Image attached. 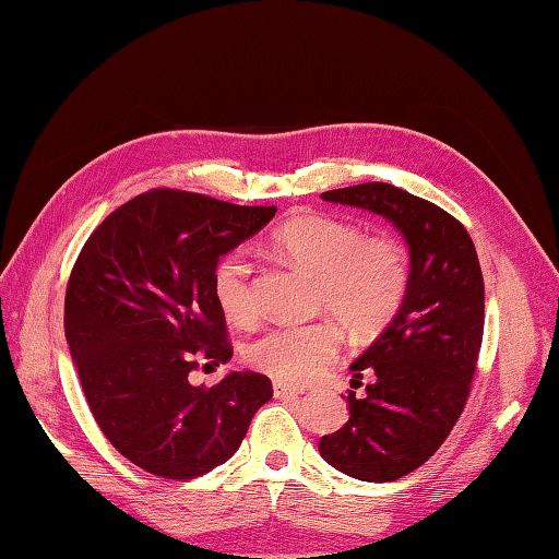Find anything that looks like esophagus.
Segmentation results:
<instances>
[{
    "mask_svg": "<svg viewBox=\"0 0 559 559\" xmlns=\"http://www.w3.org/2000/svg\"><path fill=\"white\" fill-rule=\"evenodd\" d=\"M298 394H305V389H300V386H293V384H286V382H273V396H276V399L298 396Z\"/></svg>",
    "mask_w": 559,
    "mask_h": 559,
    "instance_id": "1",
    "label": "esophagus"
}]
</instances>
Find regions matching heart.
Instances as JSON below:
<instances>
[{"instance_id": "b5f03b06", "label": "heart", "mask_w": 559, "mask_h": 559, "mask_svg": "<svg viewBox=\"0 0 559 559\" xmlns=\"http://www.w3.org/2000/svg\"><path fill=\"white\" fill-rule=\"evenodd\" d=\"M273 247L290 264L317 278V307L326 310L355 338H374L394 322L408 295V259L386 235L367 237L358 223L326 213H305L273 233ZM211 290L233 322H252L257 288L252 266L240 249L225 252L211 273ZM336 324H278L247 346L257 370L283 382H307L336 358Z\"/></svg>"}]
</instances>
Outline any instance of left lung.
Masks as SVG:
<instances>
[{"label": "left lung", "mask_w": 559, "mask_h": 559, "mask_svg": "<svg viewBox=\"0 0 559 559\" xmlns=\"http://www.w3.org/2000/svg\"><path fill=\"white\" fill-rule=\"evenodd\" d=\"M331 204L384 216L406 237L411 283L384 334L350 365L348 423L319 439L336 471L367 483L408 476L430 459L456 425L483 343L485 286L468 230L430 201L386 182L322 194Z\"/></svg>", "instance_id": "left-lung-1"}]
</instances>
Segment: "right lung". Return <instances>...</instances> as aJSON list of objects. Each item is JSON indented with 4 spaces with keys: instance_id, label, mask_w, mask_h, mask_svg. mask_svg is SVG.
<instances>
[{
    "instance_id": "1",
    "label": "right lung",
    "mask_w": 559,
    "mask_h": 559,
    "mask_svg": "<svg viewBox=\"0 0 559 559\" xmlns=\"http://www.w3.org/2000/svg\"><path fill=\"white\" fill-rule=\"evenodd\" d=\"M276 216L213 197L151 189L83 245L64 298V334L108 442L153 476L189 480L228 461L273 396L259 372L194 386L199 362H228L216 261Z\"/></svg>"
}]
</instances>
